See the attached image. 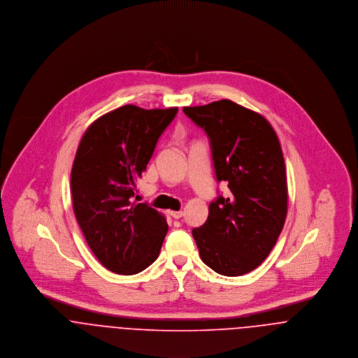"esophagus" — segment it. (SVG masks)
<instances>
[{"label":"esophagus","mask_w":358,"mask_h":358,"mask_svg":"<svg viewBox=\"0 0 358 358\" xmlns=\"http://www.w3.org/2000/svg\"><path fill=\"white\" fill-rule=\"evenodd\" d=\"M170 215H171L173 218H176V220H180V218L184 215V213H182V211H170Z\"/></svg>","instance_id":"34e87169"}]
</instances>
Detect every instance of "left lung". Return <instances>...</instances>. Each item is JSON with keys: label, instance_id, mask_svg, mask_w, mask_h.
Instances as JSON below:
<instances>
[{"label": "left lung", "instance_id": "1", "mask_svg": "<svg viewBox=\"0 0 358 358\" xmlns=\"http://www.w3.org/2000/svg\"><path fill=\"white\" fill-rule=\"evenodd\" d=\"M210 138L217 181L232 195L208 206L192 229L201 261L222 276L258 268L278 241L287 215V176L278 134L262 115L231 100L184 107Z\"/></svg>", "mask_w": 358, "mask_h": 358}]
</instances>
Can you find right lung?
Instances as JSON below:
<instances>
[{"label": "right lung", "instance_id": "right-lung-1", "mask_svg": "<svg viewBox=\"0 0 358 358\" xmlns=\"http://www.w3.org/2000/svg\"><path fill=\"white\" fill-rule=\"evenodd\" d=\"M177 111L127 104L94 120L80 138L71 170L74 214L96 258L114 273L136 275L159 255L166 218L131 198Z\"/></svg>", "mask_w": 358, "mask_h": 358}]
</instances>
